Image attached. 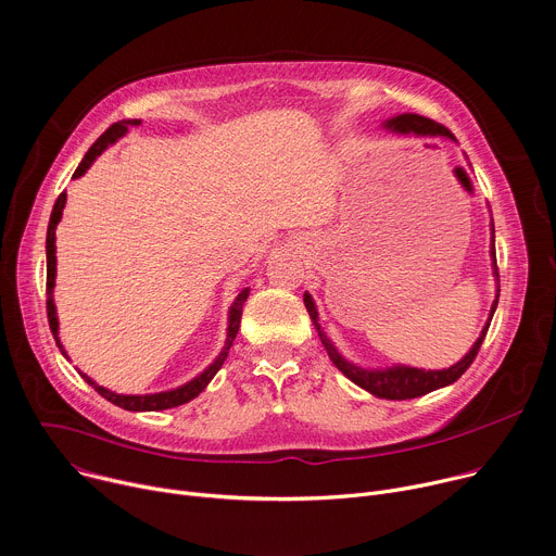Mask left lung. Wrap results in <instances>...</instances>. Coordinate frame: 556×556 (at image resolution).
<instances>
[{"mask_svg":"<svg viewBox=\"0 0 556 556\" xmlns=\"http://www.w3.org/2000/svg\"><path fill=\"white\" fill-rule=\"evenodd\" d=\"M382 128L389 130V132L402 135V137H424V139L426 137L428 139L440 137V139H448V141L457 143V139L444 126H440V123L430 121L426 116H419L415 112H404V114L389 116V118L382 121ZM490 261H492V276H495L497 289H495V300H492V306H490L488 320H485L479 338L470 346V351L459 362H455L448 368H440V371H430V368L426 371V368H415V366H406V364H391V366H380V368L353 364L351 359H346L338 351V346L329 340V336L320 327L318 306H316L309 291H304V306H306V312H309V318H312V323H314L331 362L336 364L338 371H342V376H346L353 384H357L359 389L368 391L380 400H413V397L426 395L430 391L444 389V387L457 382L466 374V368L472 364V359H475V355H477V351H479V346L485 338V331L490 327L492 316H495L497 302H500V271H497V256H495V223H492V218H490Z\"/></svg>","mask_w":556,"mask_h":556,"instance_id":"8db88e82","label":"left lung"}]
</instances>
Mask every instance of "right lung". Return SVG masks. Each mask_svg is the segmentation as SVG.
Instances as JSON below:
<instances>
[{"label":"right lung","mask_w":556,"mask_h":556,"mask_svg":"<svg viewBox=\"0 0 556 556\" xmlns=\"http://www.w3.org/2000/svg\"><path fill=\"white\" fill-rule=\"evenodd\" d=\"M137 126H141V118H123V121L114 123V126H110V128L94 141V146L86 152V156L81 159V163H79V167L75 169L73 178H81V176L90 169V165L97 161V156H101L110 146H114L118 139H123V137L128 135L130 128H137ZM66 199H68L66 192L59 194V199H56V203H54V207H52L50 223H48V233H46V295H48L46 309H48V323H50V331H52V336H54V342H56L61 355H64L66 359H71L68 353H66V349H64V344H61V340H59V318H56V306H54V278H56V256H54V254H56V244H54L56 236H54V229H56L61 216H64ZM247 295H250V287H244V289L236 295V300L231 302V306H229V314H227V338H225V344H223L220 353H218L216 359L205 368V371H201V374H199L197 378H192L190 382H185V384H180V387H176V389H169V391H161V393L123 395V393H114V391H110V389H105V387H99L92 378H88V376L81 374V371H79V376H81L101 397H105L108 402H112V404L118 406V408H126V410H132V413L165 410V408H174V406H180V404H188L190 400H194L197 395H201V393L207 389V384L214 380V376L220 371L223 362L227 359V353H229V349H231V344H233V340H236V333H238V329H240L242 304H244Z\"/></svg>","instance_id":"1"}]
</instances>
